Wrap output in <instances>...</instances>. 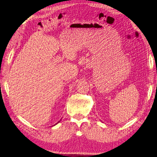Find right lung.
<instances>
[{"label":"right lung","mask_w":157,"mask_h":157,"mask_svg":"<svg viewBox=\"0 0 157 157\" xmlns=\"http://www.w3.org/2000/svg\"><path fill=\"white\" fill-rule=\"evenodd\" d=\"M59 121H58V123H59ZM57 123H56V124H57ZM54 125H55V124H54Z\"/></svg>","instance_id":"obj_1"}]
</instances>
